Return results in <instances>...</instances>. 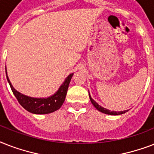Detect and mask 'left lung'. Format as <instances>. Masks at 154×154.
<instances>
[{"mask_svg": "<svg viewBox=\"0 0 154 154\" xmlns=\"http://www.w3.org/2000/svg\"><path fill=\"white\" fill-rule=\"evenodd\" d=\"M89 99H90V101H91L92 104L94 105V106L97 109L100 111V112H103V113H105V114H109V115H121L123 114V113H125L126 112H128L129 110H124V111H119V112H116V111H110V110L107 109H105V108L101 107V105H99L96 101H94V99L92 98L91 96H90V94H89Z\"/></svg>", "mask_w": 154, "mask_h": 154, "instance_id": "left-lung-1", "label": "left lung"}]
</instances>
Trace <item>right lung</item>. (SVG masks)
I'll list each match as a JSON object with an SVG mask.
<instances>
[{"label": "right lung", "instance_id": "1", "mask_svg": "<svg viewBox=\"0 0 154 154\" xmlns=\"http://www.w3.org/2000/svg\"><path fill=\"white\" fill-rule=\"evenodd\" d=\"M72 75L73 73H70L65 78V82H63L61 85L59 87L57 91L54 94H53L52 96L45 97V98L44 97L37 98V97H31L24 95V94H20V92H18L17 90H16L8 79V75H7V70H6V77L8 80V84L10 85L11 89H12L14 96L17 99L18 102L20 103V105L24 109H25L29 112L34 113V114H47V113L54 112L61 107V105L65 101L68 88L69 85Z\"/></svg>", "mask_w": 154, "mask_h": 154}]
</instances>
